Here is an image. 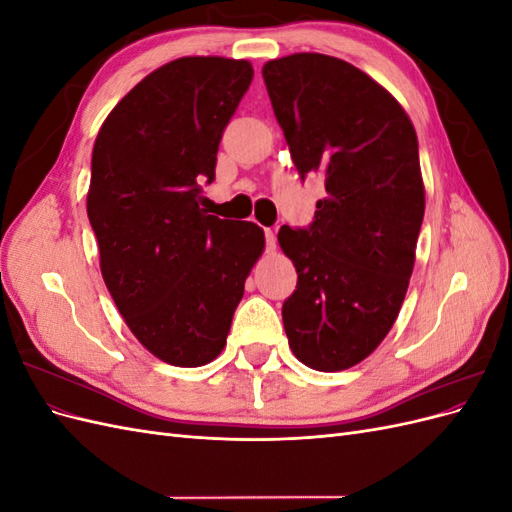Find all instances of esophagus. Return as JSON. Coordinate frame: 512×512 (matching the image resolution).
<instances>
[{
	"mask_svg": "<svg viewBox=\"0 0 512 512\" xmlns=\"http://www.w3.org/2000/svg\"><path fill=\"white\" fill-rule=\"evenodd\" d=\"M265 239H267V250L273 252L275 250V232L271 228L265 230Z\"/></svg>",
	"mask_w": 512,
	"mask_h": 512,
	"instance_id": "34e87169",
	"label": "esophagus"
}]
</instances>
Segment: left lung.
Masks as SVG:
<instances>
[{
    "label": "left lung",
    "instance_id": "1",
    "mask_svg": "<svg viewBox=\"0 0 512 512\" xmlns=\"http://www.w3.org/2000/svg\"><path fill=\"white\" fill-rule=\"evenodd\" d=\"M262 79L301 179L320 173L327 190L312 224L277 232L299 275L282 307L288 344L303 365L342 371L380 346L406 297L425 215L416 132L344 59L294 53Z\"/></svg>",
    "mask_w": 512,
    "mask_h": 512
}]
</instances>
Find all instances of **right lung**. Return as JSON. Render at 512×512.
Wrapping results in <instances>:
<instances>
[{"instance_id": "right-lung-1", "label": "right lung", "mask_w": 512, "mask_h": 512, "mask_svg": "<svg viewBox=\"0 0 512 512\" xmlns=\"http://www.w3.org/2000/svg\"><path fill=\"white\" fill-rule=\"evenodd\" d=\"M252 76L245 59L170 61L113 108L91 156L87 215L104 284L138 342L177 367L222 352L265 250L260 226L209 215L200 196Z\"/></svg>"}]
</instances>
